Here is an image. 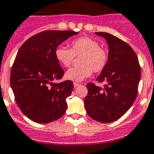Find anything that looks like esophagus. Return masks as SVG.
I'll return each mask as SVG.
<instances>
[{
  "instance_id": "34e87169",
  "label": "esophagus",
  "mask_w": 154,
  "mask_h": 154,
  "mask_svg": "<svg viewBox=\"0 0 154 154\" xmlns=\"http://www.w3.org/2000/svg\"><path fill=\"white\" fill-rule=\"evenodd\" d=\"M80 83H74V87H77L78 86H80Z\"/></svg>"
}]
</instances>
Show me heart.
<instances>
[{
    "label": "heart",
    "mask_w": 154,
    "mask_h": 154,
    "mask_svg": "<svg viewBox=\"0 0 154 154\" xmlns=\"http://www.w3.org/2000/svg\"><path fill=\"white\" fill-rule=\"evenodd\" d=\"M55 56L58 62L65 67H69L74 56H81V66L70 68L65 73V78L74 82L83 81L94 72H100L105 68L108 56L99 44L88 37H79L71 44V49L59 45L55 50Z\"/></svg>",
    "instance_id": "b5f03b06"
}]
</instances>
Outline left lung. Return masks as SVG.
<instances>
[{"label": "left lung", "instance_id": "left-lung-1", "mask_svg": "<svg viewBox=\"0 0 154 154\" xmlns=\"http://www.w3.org/2000/svg\"><path fill=\"white\" fill-rule=\"evenodd\" d=\"M106 40L108 59L96 80L104 82V87L89 83L84 99L86 113L103 123L116 121L124 115L137 97L141 79L138 57L126 42L109 33L95 32Z\"/></svg>", "mask_w": 154, "mask_h": 154}]
</instances>
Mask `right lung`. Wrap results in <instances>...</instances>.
Listing matches in <instances>:
<instances>
[{
	"label": "right lung",
	"mask_w": 154,
	"mask_h": 154,
	"mask_svg": "<svg viewBox=\"0 0 154 154\" xmlns=\"http://www.w3.org/2000/svg\"><path fill=\"white\" fill-rule=\"evenodd\" d=\"M79 32L45 31L30 37L18 51L10 86L21 111L37 123H49L65 114L72 81L54 83L64 75L55 56L56 47Z\"/></svg>",
	"instance_id": "right-lung-1"
}]
</instances>
